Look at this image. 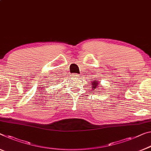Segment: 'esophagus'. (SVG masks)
Returning <instances> with one entry per match:
<instances>
[{
    "mask_svg": "<svg viewBox=\"0 0 151 151\" xmlns=\"http://www.w3.org/2000/svg\"><path fill=\"white\" fill-rule=\"evenodd\" d=\"M73 77H74L75 78H79L81 77V76L79 75V74H77V73H74V74H73Z\"/></svg>",
    "mask_w": 151,
    "mask_h": 151,
    "instance_id": "1",
    "label": "esophagus"
}]
</instances>
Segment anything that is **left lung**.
Returning <instances> with one entry per match:
<instances>
[{
  "label": "left lung",
  "mask_w": 151,
  "mask_h": 151,
  "mask_svg": "<svg viewBox=\"0 0 151 151\" xmlns=\"http://www.w3.org/2000/svg\"><path fill=\"white\" fill-rule=\"evenodd\" d=\"M90 83H91V86H92V89L93 90L92 91H94V90H99L100 88L99 87H103V86H101V83H100V81L98 80V78H94V80H92Z\"/></svg>",
  "instance_id": "1"
}]
</instances>
